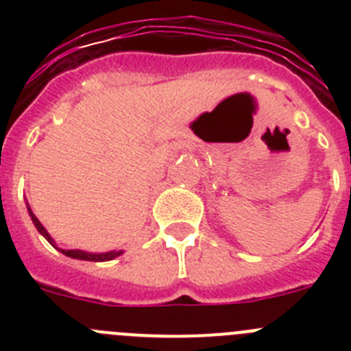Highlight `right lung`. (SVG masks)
Wrapping results in <instances>:
<instances>
[{
	"mask_svg": "<svg viewBox=\"0 0 351 351\" xmlns=\"http://www.w3.org/2000/svg\"><path fill=\"white\" fill-rule=\"evenodd\" d=\"M27 213H29L31 219H33V223H35L36 230H38L40 234L43 235V237L47 239L49 243H51L52 246L56 247V250H60V247L56 246L54 239H52L51 235H49V232L45 230V228H43L42 223H40L38 218H36L35 214H33V210H31L29 204H27ZM60 251H61V253H64V255H66V256H70V258L89 260V262H107V260H114V258H117V256L125 253V251H123V250H119V251H107V253H88V251H82V250H60Z\"/></svg>",
	"mask_w": 351,
	"mask_h": 351,
	"instance_id": "right-lung-1",
	"label": "right lung"
}]
</instances>
